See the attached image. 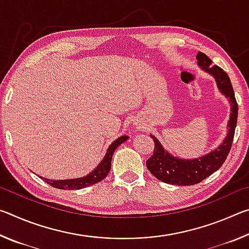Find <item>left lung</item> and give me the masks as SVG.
Segmentation results:
<instances>
[{"label":"left lung","mask_w":249,"mask_h":249,"mask_svg":"<svg viewBox=\"0 0 249 249\" xmlns=\"http://www.w3.org/2000/svg\"><path fill=\"white\" fill-rule=\"evenodd\" d=\"M197 64L202 69L208 71L216 80L217 87L231 102V116L229 121V133L227 136L217 149L203 157L185 160L179 159L167 153L159 141L153 135L150 137L154 140V154L146 161L151 175L160 181L177 185H193L201 182L215 172L224 163L225 159L233 144L236 124H237L238 105L236 102L235 93L231 87V80L224 70L218 66H212V60L205 53L199 52L196 54Z\"/></svg>","instance_id":"1"}]
</instances>
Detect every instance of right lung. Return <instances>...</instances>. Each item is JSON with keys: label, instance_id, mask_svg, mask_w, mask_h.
Listing matches in <instances>:
<instances>
[{"label": "right lung", "instance_id": "obj_1", "mask_svg": "<svg viewBox=\"0 0 249 249\" xmlns=\"http://www.w3.org/2000/svg\"><path fill=\"white\" fill-rule=\"evenodd\" d=\"M128 140V136H121L117 138L115 142H113L111 145H109L108 149L107 151V155H105L104 159L101 161L100 165L95 168V169L83 178H77V179H69V180H49L46 178H40L45 180V182L52 185L53 188L61 189V190H79V189L87 188L89 185L95 184L102 181L105 177L107 176L109 169H111V161L113 154H114L115 149L119 147L122 142Z\"/></svg>", "mask_w": 249, "mask_h": 249}]
</instances>
